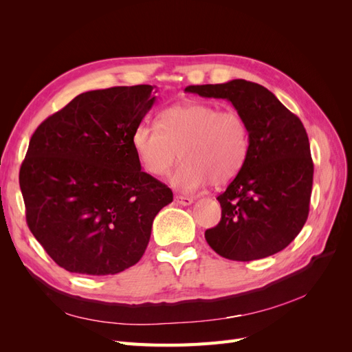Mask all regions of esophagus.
<instances>
[{"mask_svg":"<svg viewBox=\"0 0 352 352\" xmlns=\"http://www.w3.org/2000/svg\"><path fill=\"white\" fill-rule=\"evenodd\" d=\"M175 202L179 206H190L194 202L192 197H184V195H176Z\"/></svg>","mask_w":352,"mask_h":352,"instance_id":"esophagus-1","label":"esophagus"}]
</instances>
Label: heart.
Listing matches in <instances>:
<instances>
[{
  "instance_id": "b5f03b06",
  "label": "heart",
  "mask_w": 352,
  "mask_h": 352,
  "mask_svg": "<svg viewBox=\"0 0 352 352\" xmlns=\"http://www.w3.org/2000/svg\"><path fill=\"white\" fill-rule=\"evenodd\" d=\"M135 153L146 173L170 176V184L184 192L204 188L211 180L225 185L243 167L250 153V127L235 110L220 111L206 102H185L167 109L160 126L142 122L132 135Z\"/></svg>"
}]
</instances>
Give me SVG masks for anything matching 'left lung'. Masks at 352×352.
I'll return each mask as SVG.
<instances>
[{
	"mask_svg": "<svg viewBox=\"0 0 352 352\" xmlns=\"http://www.w3.org/2000/svg\"><path fill=\"white\" fill-rule=\"evenodd\" d=\"M185 91L230 101L250 127L247 162L217 197L221 220L206 230V241L235 261L282 251L301 232L310 211L314 166L304 124L254 82L190 85Z\"/></svg>",
	"mask_w": 352,
	"mask_h": 352,
	"instance_id": "8db88e82",
	"label": "left lung"
}]
</instances>
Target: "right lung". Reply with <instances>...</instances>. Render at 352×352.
<instances>
[{"instance_id":"obj_1","label":"right lung","mask_w":352,"mask_h":352,"mask_svg":"<svg viewBox=\"0 0 352 352\" xmlns=\"http://www.w3.org/2000/svg\"><path fill=\"white\" fill-rule=\"evenodd\" d=\"M151 85L88 91L32 135L19 182L36 241L70 273L107 276L141 260L172 189L141 170L135 127ZM157 92V91H155Z\"/></svg>"}]
</instances>
